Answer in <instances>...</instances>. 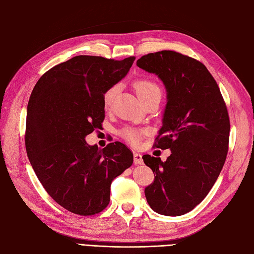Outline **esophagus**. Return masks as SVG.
I'll use <instances>...</instances> for the list:
<instances>
[{
  "label": "esophagus",
  "mask_w": 254,
  "mask_h": 254,
  "mask_svg": "<svg viewBox=\"0 0 254 254\" xmlns=\"http://www.w3.org/2000/svg\"><path fill=\"white\" fill-rule=\"evenodd\" d=\"M133 162L134 164H137V165L143 164V159H142L141 153H137V152L133 153Z\"/></svg>",
  "instance_id": "34e87169"
}]
</instances>
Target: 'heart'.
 <instances>
[{
    "label": "heart",
    "instance_id": "heart-1",
    "mask_svg": "<svg viewBox=\"0 0 254 254\" xmlns=\"http://www.w3.org/2000/svg\"><path fill=\"white\" fill-rule=\"evenodd\" d=\"M134 90L136 92L137 96L141 98L142 102H145L146 99L149 98L150 96H152L153 94L156 93H160L161 94V90L160 87L158 86V83L153 81L150 78H139L136 79L133 83ZM119 89L118 84H114V86L110 87L108 90H107L104 96H103V104L105 108H109V106L112 103V99L117 94ZM147 133L146 130L143 129H136V128H132V127H125L121 130V136L123 139H125L128 143H130L133 146H137L141 143L142 137Z\"/></svg>",
    "mask_w": 254,
    "mask_h": 254
}]
</instances>
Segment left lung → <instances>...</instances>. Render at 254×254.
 <instances>
[{
  "instance_id": "obj_1",
  "label": "left lung",
  "mask_w": 254,
  "mask_h": 254,
  "mask_svg": "<svg viewBox=\"0 0 254 254\" xmlns=\"http://www.w3.org/2000/svg\"><path fill=\"white\" fill-rule=\"evenodd\" d=\"M136 65L157 74L165 84L163 126L153 147L172 151L165 162L142 157L156 175L145 196L155 212L180 216L203 200L225 164L230 135L227 106L216 80L194 58L161 51L142 56Z\"/></svg>"
}]
</instances>
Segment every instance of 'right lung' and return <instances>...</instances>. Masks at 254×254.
<instances>
[{
    "mask_svg": "<svg viewBox=\"0 0 254 254\" xmlns=\"http://www.w3.org/2000/svg\"><path fill=\"white\" fill-rule=\"evenodd\" d=\"M134 59L75 56L45 72L30 94L29 162L48 194L74 214L91 216L105 210L112 180L132 165L126 145L114 142L98 149L84 137L102 126L104 93L125 77Z\"/></svg>",
    "mask_w": 254,
    "mask_h": 254,
    "instance_id": "add662e5",
    "label": "right lung"
}]
</instances>
